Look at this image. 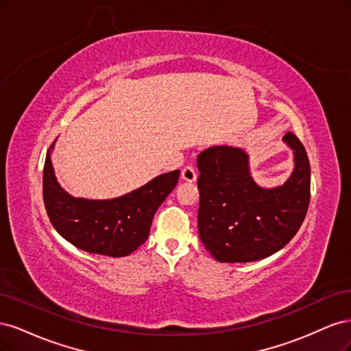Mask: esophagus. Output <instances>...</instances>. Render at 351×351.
Listing matches in <instances>:
<instances>
[{
  "mask_svg": "<svg viewBox=\"0 0 351 351\" xmlns=\"http://www.w3.org/2000/svg\"><path fill=\"white\" fill-rule=\"evenodd\" d=\"M182 178L184 180V182H187V183L196 182L197 174H196V171L193 169V167H184L182 169Z\"/></svg>",
  "mask_w": 351,
  "mask_h": 351,
  "instance_id": "esophagus-1",
  "label": "esophagus"
}]
</instances>
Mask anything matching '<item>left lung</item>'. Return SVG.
<instances>
[{"label":"left lung","mask_w":351,"mask_h":351,"mask_svg":"<svg viewBox=\"0 0 351 351\" xmlns=\"http://www.w3.org/2000/svg\"><path fill=\"white\" fill-rule=\"evenodd\" d=\"M282 142L294 154V169L272 189L254 182L241 147L219 145L199 154V237L218 262L268 258L303 224L311 200L309 158L295 134L285 133Z\"/></svg>","instance_id":"left-lung-1"}]
</instances>
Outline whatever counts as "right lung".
Returning a JSON list of instances; mask_svg holds the SVG:
<instances>
[{
    "label": "right lung",
    "mask_w": 351,
    "mask_h": 351,
    "mask_svg": "<svg viewBox=\"0 0 351 351\" xmlns=\"http://www.w3.org/2000/svg\"><path fill=\"white\" fill-rule=\"evenodd\" d=\"M51 145L44 165L42 189L51 224L61 237L88 253L127 256L149 236L158 208L173 192L180 169L152 178L120 197L92 200L69 195L57 182L51 162Z\"/></svg>",
    "instance_id": "add662e5"
}]
</instances>
